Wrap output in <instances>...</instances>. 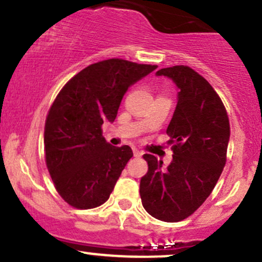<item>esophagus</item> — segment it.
<instances>
[{
    "mask_svg": "<svg viewBox=\"0 0 262 262\" xmlns=\"http://www.w3.org/2000/svg\"><path fill=\"white\" fill-rule=\"evenodd\" d=\"M133 153H134V157H137V158L142 157V155H143V151L139 150V149H137V148L133 149Z\"/></svg>",
    "mask_w": 262,
    "mask_h": 262,
    "instance_id": "obj_1",
    "label": "esophagus"
}]
</instances>
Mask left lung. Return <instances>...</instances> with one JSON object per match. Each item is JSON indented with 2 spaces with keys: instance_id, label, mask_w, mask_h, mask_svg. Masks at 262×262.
Instances as JSON below:
<instances>
[{
  "instance_id": "1",
  "label": "left lung",
  "mask_w": 262,
  "mask_h": 262,
  "mask_svg": "<svg viewBox=\"0 0 262 262\" xmlns=\"http://www.w3.org/2000/svg\"><path fill=\"white\" fill-rule=\"evenodd\" d=\"M155 74L171 79L178 88L166 129L174 154L166 168L154 155H144L149 168L139 191L151 216L175 223L196 210L216 185L226 162L230 124L216 92L190 67L174 66Z\"/></svg>"
}]
</instances>
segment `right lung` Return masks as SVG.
I'll list each match as a JSON object with an SVG mask.
<instances>
[{
	"instance_id": "obj_1",
	"label": "right lung",
	"mask_w": 262,
	"mask_h": 262,
	"mask_svg": "<svg viewBox=\"0 0 262 262\" xmlns=\"http://www.w3.org/2000/svg\"><path fill=\"white\" fill-rule=\"evenodd\" d=\"M157 68L107 59L80 71L59 92L46 119V163L70 205L92 209L108 200L133 151L109 144L100 126L114 122L128 88Z\"/></svg>"
}]
</instances>
